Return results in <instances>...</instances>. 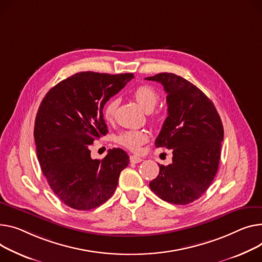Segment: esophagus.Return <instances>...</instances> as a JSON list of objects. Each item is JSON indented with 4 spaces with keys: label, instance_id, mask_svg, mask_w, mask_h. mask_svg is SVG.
<instances>
[{
    "label": "esophagus",
    "instance_id": "obj_1",
    "mask_svg": "<svg viewBox=\"0 0 262 262\" xmlns=\"http://www.w3.org/2000/svg\"><path fill=\"white\" fill-rule=\"evenodd\" d=\"M129 161H130V163H140L141 161H142V159L140 158V157H138V156H130V158H129Z\"/></svg>",
    "mask_w": 262,
    "mask_h": 262
}]
</instances>
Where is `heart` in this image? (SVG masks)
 <instances>
[{
  "instance_id": "1",
  "label": "heart",
  "mask_w": 262,
  "mask_h": 262,
  "mask_svg": "<svg viewBox=\"0 0 262 262\" xmlns=\"http://www.w3.org/2000/svg\"><path fill=\"white\" fill-rule=\"evenodd\" d=\"M134 98L139 105L148 113L156 107L160 96L154 87L149 85H141L135 90ZM118 105L119 99L117 98L111 99L105 104V106L103 108V116L105 120L111 121L114 119ZM148 138L149 136L145 130H126L121 133L118 136L117 141L122 146H124L133 151H138L141 148V145L148 141Z\"/></svg>"
}]
</instances>
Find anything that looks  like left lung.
I'll use <instances>...</instances> for the list:
<instances>
[{
	"instance_id": "obj_1",
	"label": "left lung",
	"mask_w": 262,
	"mask_h": 262,
	"mask_svg": "<svg viewBox=\"0 0 262 262\" xmlns=\"http://www.w3.org/2000/svg\"><path fill=\"white\" fill-rule=\"evenodd\" d=\"M163 85L167 117L156 147L172 149V163L159 164L149 182L154 193L173 204H188L201 197L219 166L223 126L213 102L193 83L175 74L145 78Z\"/></svg>"
}]
</instances>
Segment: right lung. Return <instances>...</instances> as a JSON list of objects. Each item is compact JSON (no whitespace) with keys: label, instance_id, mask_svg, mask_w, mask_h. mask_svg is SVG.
<instances>
[{"label":"right lung","instance_id":"add662e5","mask_svg":"<svg viewBox=\"0 0 262 262\" xmlns=\"http://www.w3.org/2000/svg\"><path fill=\"white\" fill-rule=\"evenodd\" d=\"M134 78L133 74L78 73L46 94L34 123L37 156L49 186L69 207L90 211L106 202L129 163L121 148L93 159L90 146L108 130L105 103Z\"/></svg>","mask_w":262,"mask_h":262}]
</instances>
